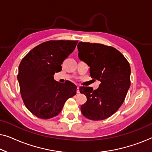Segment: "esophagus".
I'll use <instances>...</instances> for the list:
<instances>
[{"label": "esophagus", "instance_id": "34e87169", "mask_svg": "<svg viewBox=\"0 0 152 152\" xmlns=\"http://www.w3.org/2000/svg\"><path fill=\"white\" fill-rule=\"evenodd\" d=\"M77 93H80V87H77Z\"/></svg>", "mask_w": 152, "mask_h": 152}]
</instances>
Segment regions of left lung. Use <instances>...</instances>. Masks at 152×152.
Segmentation results:
<instances>
[{
  "instance_id": "obj_1",
  "label": "left lung",
  "mask_w": 152,
  "mask_h": 152,
  "mask_svg": "<svg viewBox=\"0 0 152 152\" xmlns=\"http://www.w3.org/2000/svg\"><path fill=\"white\" fill-rule=\"evenodd\" d=\"M77 48L80 59L90 66L91 77L101 82L96 90L80 87V93L87 97L81 111L89 120H104L124 102L131 84L129 63L120 52L109 45L80 42Z\"/></svg>"
}]
</instances>
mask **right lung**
Here are the masks:
<instances>
[{"mask_svg": "<svg viewBox=\"0 0 152 152\" xmlns=\"http://www.w3.org/2000/svg\"><path fill=\"white\" fill-rule=\"evenodd\" d=\"M77 41H48L31 50L20 61L17 79L23 101L29 111L41 119L61 111L66 101L76 95L72 82L54 80L55 72L75 48Z\"/></svg>", "mask_w": 152, "mask_h": 152, "instance_id": "obj_1", "label": "right lung"}]
</instances>
